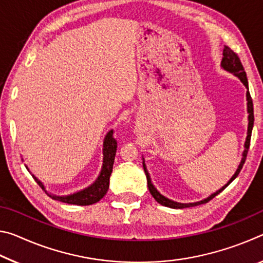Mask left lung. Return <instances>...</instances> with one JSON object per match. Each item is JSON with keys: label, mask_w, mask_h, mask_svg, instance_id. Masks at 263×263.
Masks as SVG:
<instances>
[{"label": "left lung", "mask_w": 263, "mask_h": 263, "mask_svg": "<svg viewBox=\"0 0 263 263\" xmlns=\"http://www.w3.org/2000/svg\"><path fill=\"white\" fill-rule=\"evenodd\" d=\"M222 60H221V67L229 70V72L233 73L234 75H237V77L240 79V81H241L245 87L248 89V81H247V75L246 72H245V68L241 64V61H240V58L239 55L235 53L234 51L231 50L230 47L225 46L224 48V52H222ZM247 109H248V130H247V138H246V142H245V151L242 153V159H241V162H240L239 167L237 169V172L234 173V175L231 177V180L228 182V184H225L222 186L221 189H219L218 191H216L215 194H212L210 197H208L206 199H204V201L201 202H197V203H189V204H182V203H177V202H173L171 199H168L166 197H163V196L159 193V191L154 188L152 182H151L149 179V175H148V172L147 169H146L145 164H144V171H145V174L146 177H147V185H148V190L151 195L153 196L155 201L158 203L161 204V205L164 206H168V208H173V209H183V208H189V206H196V205H199V204H205L209 201H211L213 197H216V196L221 193L222 190H224L226 186H228L231 182H232L235 177L239 175L240 171L242 169V166L245 161H246V157H247V153H248V148H249V145H251V136H252V130H253V125H254V110H253V101H252V97L251 94H249V91L247 90Z\"/></svg>", "instance_id": "1"}]
</instances>
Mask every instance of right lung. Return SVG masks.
Wrapping results in <instances>:
<instances>
[{
  "mask_svg": "<svg viewBox=\"0 0 263 263\" xmlns=\"http://www.w3.org/2000/svg\"><path fill=\"white\" fill-rule=\"evenodd\" d=\"M116 151H117V140L114 137V131H110L106 135L103 144V167H102L101 174L94 183L90 186H88L87 189L82 191H79L77 194L69 195V196H51L53 199L57 201L67 203V204H74V205H90L99 202L100 199L104 197L106 191L109 189V182H110V175L112 173V166L115 161V155ZM28 169V167H26ZM29 171V169H28ZM34 181L37 182L39 186H42V189L45 190L44 185L37 177L33 176ZM46 193V190H45Z\"/></svg>",
  "mask_w": 263,
  "mask_h": 263,
  "instance_id": "right-lung-1",
  "label": "right lung"
}]
</instances>
